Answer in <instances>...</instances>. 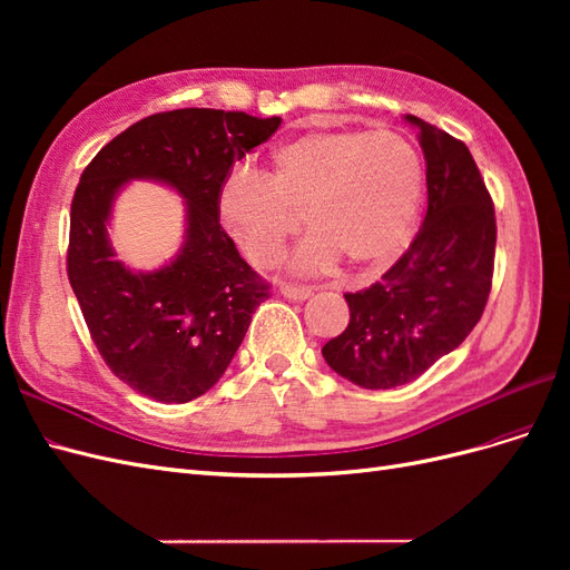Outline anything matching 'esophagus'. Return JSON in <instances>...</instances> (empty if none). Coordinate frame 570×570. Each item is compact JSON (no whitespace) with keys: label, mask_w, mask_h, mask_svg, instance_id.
Here are the masks:
<instances>
[{"label":"esophagus","mask_w":570,"mask_h":570,"mask_svg":"<svg viewBox=\"0 0 570 570\" xmlns=\"http://www.w3.org/2000/svg\"><path fill=\"white\" fill-rule=\"evenodd\" d=\"M278 287H281V295H283V297H287V299H292V302H304V299H308V297L314 295V289H312V287H306V285L281 283Z\"/></svg>","instance_id":"esophagus-1"}]
</instances>
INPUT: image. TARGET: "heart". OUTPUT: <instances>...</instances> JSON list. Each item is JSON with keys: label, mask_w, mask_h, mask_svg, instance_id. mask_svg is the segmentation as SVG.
Returning <instances> with one entry per match:
<instances>
[{"label": "heart", "mask_w": 570, "mask_h": 570, "mask_svg": "<svg viewBox=\"0 0 570 570\" xmlns=\"http://www.w3.org/2000/svg\"><path fill=\"white\" fill-rule=\"evenodd\" d=\"M423 164L392 130L321 128L278 145L264 178L233 170L218 189V218L256 266H271L299 216L312 230L292 256L302 273H371L400 256L416 226Z\"/></svg>", "instance_id": "obj_1"}]
</instances>
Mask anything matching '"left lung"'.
I'll list each match as a JSON object with an SVG mask.
<instances>
[{
	"label": "left lung",
	"instance_id": "left-lung-1",
	"mask_svg": "<svg viewBox=\"0 0 570 570\" xmlns=\"http://www.w3.org/2000/svg\"><path fill=\"white\" fill-rule=\"evenodd\" d=\"M406 124L425 157L423 226L381 281L344 295L350 325L323 347L327 366L366 390L406 385L454 352L492 287L494 204L469 147L419 116Z\"/></svg>",
	"mask_w": 570,
	"mask_h": 570
}]
</instances>
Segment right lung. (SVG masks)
I'll list each match as a JSON object with an SVG mask.
<instances>
[{
    "label": "right lung",
    "mask_w": 570,
    "mask_h": 570,
    "mask_svg": "<svg viewBox=\"0 0 570 570\" xmlns=\"http://www.w3.org/2000/svg\"><path fill=\"white\" fill-rule=\"evenodd\" d=\"M278 126V116L245 111L154 114L116 135L82 170L68 281L111 373L154 402L185 404L212 390L268 299V283L220 228L218 189L235 161ZM130 179L164 181L186 199L184 247L149 274L116 263L106 233L112 202Z\"/></svg>",
    "instance_id": "obj_1"
}]
</instances>
